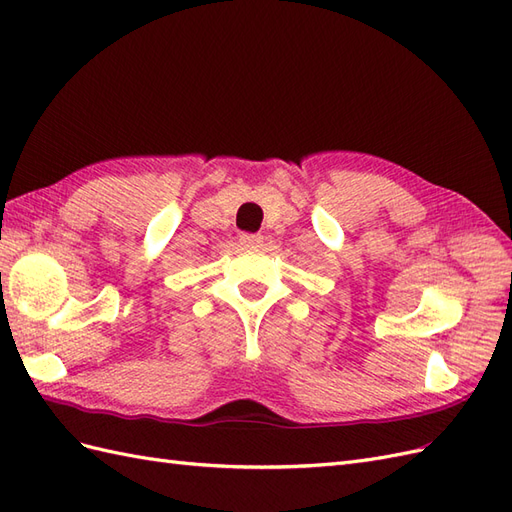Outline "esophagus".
Masks as SVG:
<instances>
[{"label": "esophagus", "mask_w": 512, "mask_h": 512, "mask_svg": "<svg viewBox=\"0 0 512 512\" xmlns=\"http://www.w3.org/2000/svg\"><path fill=\"white\" fill-rule=\"evenodd\" d=\"M262 235H250V232H243V235H239V243L241 247H245V250H258V247H262Z\"/></svg>", "instance_id": "obj_1"}]
</instances>
